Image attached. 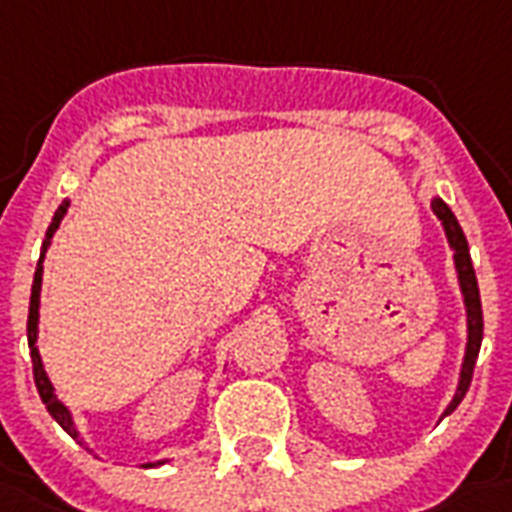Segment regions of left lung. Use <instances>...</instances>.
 <instances>
[{
  "mask_svg": "<svg viewBox=\"0 0 512 512\" xmlns=\"http://www.w3.org/2000/svg\"><path fill=\"white\" fill-rule=\"evenodd\" d=\"M432 212L438 214V220L443 222V230H446V239L454 249V265L456 276H459V287H462L464 308H467V349H464V362L462 373H459V386H456L454 400L448 403V408L443 411V416L456 411V405L462 403L467 389H470V381H473L475 360H478V351H481L483 341V308H481V292H478V279H475L473 260H470V247H467V239H464L462 228L456 222L454 212L448 209L440 198L432 201Z\"/></svg>",
  "mask_w": 512,
  "mask_h": 512,
  "instance_id": "8db88e82",
  "label": "left lung"
}]
</instances>
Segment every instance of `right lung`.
<instances>
[{
    "instance_id": "obj_1",
    "label": "right lung",
    "mask_w": 512,
    "mask_h": 512,
    "mask_svg": "<svg viewBox=\"0 0 512 512\" xmlns=\"http://www.w3.org/2000/svg\"><path fill=\"white\" fill-rule=\"evenodd\" d=\"M66 209H69V201H64V204L58 206V212L53 214V222H50L48 233H45V244H42V255H45V249L50 247V239H53V233H56L58 225H61V220H64ZM39 290H42V257H39L37 271H34V284H31V300H29V325H26V335H29L31 365H34V384H37L39 397H42V403H45V408H48L50 416H53V419H56L58 424H61V427H64L74 440H80V432H77V427H74L72 413H69V408H66V405L56 397V389H53V384H50L48 373H45V368H42V360H39V349H37ZM80 443H83V440H80ZM158 464H161V462H158ZM144 467H155V464L150 462V464H144Z\"/></svg>"
}]
</instances>
